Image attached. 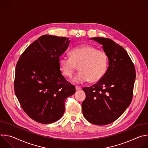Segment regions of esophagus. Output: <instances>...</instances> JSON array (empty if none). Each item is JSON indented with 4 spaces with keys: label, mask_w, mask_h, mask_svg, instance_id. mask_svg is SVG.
<instances>
[{
    "label": "esophagus",
    "mask_w": 148,
    "mask_h": 148,
    "mask_svg": "<svg viewBox=\"0 0 148 148\" xmlns=\"http://www.w3.org/2000/svg\"><path fill=\"white\" fill-rule=\"evenodd\" d=\"M81 89V87H78V86H75V90H76V91L80 90Z\"/></svg>",
    "instance_id": "obj_1"
}]
</instances>
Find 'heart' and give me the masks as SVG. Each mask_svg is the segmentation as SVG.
<instances>
[{"mask_svg":"<svg viewBox=\"0 0 148 148\" xmlns=\"http://www.w3.org/2000/svg\"><path fill=\"white\" fill-rule=\"evenodd\" d=\"M70 56V58H59L58 67L63 75L71 78L78 66L79 71L73 79L74 83L82 84L89 80L97 82L106 73L108 60L103 50L90 45H82L73 49Z\"/></svg>","mask_w":148,"mask_h":148,"instance_id":"1","label":"heart"}]
</instances>
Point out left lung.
<instances>
[{
	"label": "left lung",
	"mask_w": 148,
	"mask_h": 148,
	"mask_svg": "<svg viewBox=\"0 0 148 148\" xmlns=\"http://www.w3.org/2000/svg\"><path fill=\"white\" fill-rule=\"evenodd\" d=\"M102 46L108 58L103 78L91 87L83 88L84 116L90 123L105 125L117 119L131 102L136 78L135 69L126 50L110 38H90Z\"/></svg>",
	"instance_id": "obj_1"
}]
</instances>
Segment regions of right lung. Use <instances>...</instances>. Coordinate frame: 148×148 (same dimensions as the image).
Segmentation results:
<instances>
[{"mask_svg": "<svg viewBox=\"0 0 148 148\" xmlns=\"http://www.w3.org/2000/svg\"><path fill=\"white\" fill-rule=\"evenodd\" d=\"M70 43L69 38L41 36L17 61L15 94L24 111L36 122L47 124L60 119L67 98L75 92L58 67V59Z\"/></svg>", "mask_w": 148, "mask_h": 148, "instance_id": "obj_1", "label": "right lung"}]
</instances>
